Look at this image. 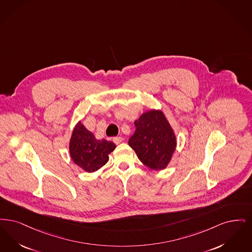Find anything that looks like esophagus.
<instances>
[{
	"instance_id": "1",
	"label": "esophagus",
	"mask_w": 252,
	"mask_h": 252,
	"mask_svg": "<svg viewBox=\"0 0 252 252\" xmlns=\"http://www.w3.org/2000/svg\"><path fill=\"white\" fill-rule=\"evenodd\" d=\"M122 140H123V139H122L121 136H117V137H114V138H113V141L115 142V144H117V145L122 142Z\"/></svg>"
}]
</instances>
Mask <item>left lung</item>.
<instances>
[{
    "label": "left lung",
    "instance_id": "1",
    "mask_svg": "<svg viewBox=\"0 0 252 252\" xmlns=\"http://www.w3.org/2000/svg\"><path fill=\"white\" fill-rule=\"evenodd\" d=\"M135 131L129 146L143 164L154 170H162L169 164L176 149V135L164 113L145 112L134 121Z\"/></svg>",
    "mask_w": 252,
    "mask_h": 252
}]
</instances>
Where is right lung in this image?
Instances as JSON below:
<instances>
[{"mask_svg":"<svg viewBox=\"0 0 252 252\" xmlns=\"http://www.w3.org/2000/svg\"><path fill=\"white\" fill-rule=\"evenodd\" d=\"M116 145L105 139L98 140L95 135L79 121L69 141V154L72 161L87 172H94L109 160Z\"/></svg>","mask_w":252,"mask_h":252,"instance_id":"1","label":"right lung"}]
</instances>
